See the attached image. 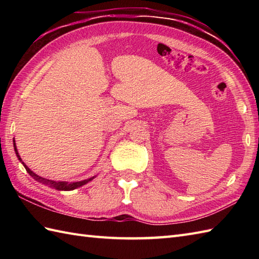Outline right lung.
Segmentation results:
<instances>
[{
  "label": "right lung",
  "mask_w": 259,
  "mask_h": 259,
  "mask_svg": "<svg viewBox=\"0 0 259 259\" xmlns=\"http://www.w3.org/2000/svg\"><path fill=\"white\" fill-rule=\"evenodd\" d=\"M13 146H14V151L16 153V157H18L20 162L23 164L26 171L29 172V175L32 176V177L34 178L36 181H38V183H42V184H45V185H48L49 187H52V188L57 189V190H63V191L73 190V189L79 188V187H81V186L88 184L93 178H96V176H93V177H91V178H88V179H84V180H82V181H74V183H68V181H56V180H50V179H47V178H42V177H40V176H37L35 172H33L32 170L29 167H27L23 161H22V159H21V157L19 155V151H18V149H16V146H15V141L14 140H13Z\"/></svg>",
  "instance_id": "obj_1"
}]
</instances>
